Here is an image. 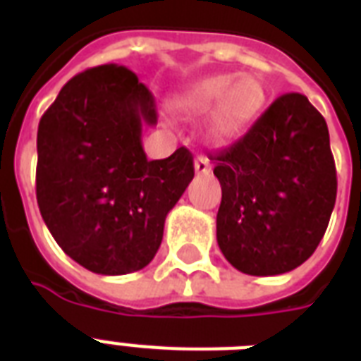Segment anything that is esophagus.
<instances>
[{"label":"esophagus","instance_id":"esophagus-1","mask_svg":"<svg viewBox=\"0 0 361 361\" xmlns=\"http://www.w3.org/2000/svg\"><path fill=\"white\" fill-rule=\"evenodd\" d=\"M209 170H212V166H209V159L206 157V155H198V157L195 159V172H197V174H209Z\"/></svg>","mask_w":361,"mask_h":361}]
</instances>
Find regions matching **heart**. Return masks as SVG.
<instances>
[{
    "instance_id": "1",
    "label": "heart",
    "mask_w": 361,
    "mask_h": 361,
    "mask_svg": "<svg viewBox=\"0 0 361 361\" xmlns=\"http://www.w3.org/2000/svg\"><path fill=\"white\" fill-rule=\"evenodd\" d=\"M266 103V87L255 73H217L192 82L174 99L180 112L206 114L209 130L217 140H232L249 129Z\"/></svg>"
}]
</instances>
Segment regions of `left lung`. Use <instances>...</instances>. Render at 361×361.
<instances>
[{
	"label": "left lung",
	"instance_id": "8db88e82",
	"mask_svg": "<svg viewBox=\"0 0 361 361\" xmlns=\"http://www.w3.org/2000/svg\"><path fill=\"white\" fill-rule=\"evenodd\" d=\"M217 243L241 274L279 275L303 264L324 236L337 174L328 125L302 93H285L217 155Z\"/></svg>",
	"mask_w": 361,
	"mask_h": 361
}]
</instances>
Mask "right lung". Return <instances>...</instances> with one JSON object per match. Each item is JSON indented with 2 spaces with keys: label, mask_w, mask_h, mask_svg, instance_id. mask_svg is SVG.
I'll use <instances>...</instances> for the list:
<instances>
[{
  "label": "right lung",
  "mask_w": 361,
  "mask_h": 361,
  "mask_svg": "<svg viewBox=\"0 0 361 361\" xmlns=\"http://www.w3.org/2000/svg\"><path fill=\"white\" fill-rule=\"evenodd\" d=\"M155 123L152 92L114 63L73 76L39 121L37 204L65 255L93 274L146 268L195 176L187 147L147 161L142 127Z\"/></svg>",
  "instance_id": "right-lung-1"
}]
</instances>
